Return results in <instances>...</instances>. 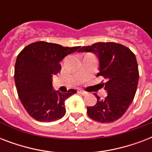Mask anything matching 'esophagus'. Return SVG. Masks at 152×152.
<instances>
[{
    "label": "esophagus",
    "mask_w": 152,
    "mask_h": 152,
    "mask_svg": "<svg viewBox=\"0 0 152 152\" xmlns=\"http://www.w3.org/2000/svg\"><path fill=\"white\" fill-rule=\"evenodd\" d=\"M79 94H80L81 95H86L88 93L86 91H79Z\"/></svg>",
    "instance_id": "1"
}]
</instances>
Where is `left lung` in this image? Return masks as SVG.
Returning <instances> with one entry per match:
<instances>
[{
  "instance_id": "obj_1",
  "label": "left lung",
  "mask_w": 152,
  "mask_h": 152,
  "mask_svg": "<svg viewBox=\"0 0 152 152\" xmlns=\"http://www.w3.org/2000/svg\"><path fill=\"white\" fill-rule=\"evenodd\" d=\"M78 52H93L98 55L100 71L97 76H102L106 80L101 84L105 87L107 96L100 99L95 94L97 102L87 108L88 115L102 123L118 120L126 112L136 95L139 80L136 56L126 46L111 42L82 46Z\"/></svg>"
}]
</instances>
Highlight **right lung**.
I'll return each mask as SVG.
<instances>
[{
	"label": "right lung",
	"instance_id": "obj_1",
	"mask_svg": "<svg viewBox=\"0 0 152 152\" xmlns=\"http://www.w3.org/2000/svg\"><path fill=\"white\" fill-rule=\"evenodd\" d=\"M79 48L39 41L29 44L19 53L14 73L15 87L21 103L31 118L50 122L65 114L64 101L77 91H53V76L61 72L60 61Z\"/></svg>",
	"mask_w": 152,
	"mask_h": 152
}]
</instances>
